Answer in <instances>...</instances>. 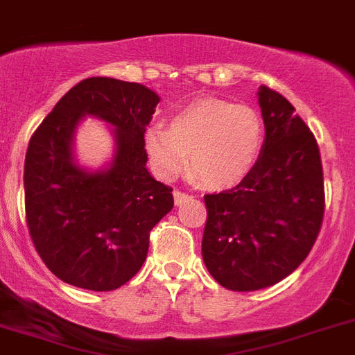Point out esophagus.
Returning a JSON list of instances; mask_svg holds the SVG:
<instances>
[{
  "mask_svg": "<svg viewBox=\"0 0 355 355\" xmlns=\"http://www.w3.org/2000/svg\"><path fill=\"white\" fill-rule=\"evenodd\" d=\"M173 198H175V203H177V205H182V203H186L191 196L186 195V193H182V191H175Z\"/></svg>",
  "mask_w": 355,
  "mask_h": 355,
  "instance_id": "34e87169",
  "label": "esophagus"
}]
</instances>
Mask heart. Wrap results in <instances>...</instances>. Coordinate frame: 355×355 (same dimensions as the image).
I'll return each mask as SVG.
<instances>
[{
    "label": "heart",
    "instance_id": "b5f03b06",
    "mask_svg": "<svg viewBox=\"0 0 355 355\" xmlns=\"http://www.w3.org/2000/svg\"><path fill=\"white\" fill-rule=\"evenodd\" d=\"M264 141L261 114L248 105L203 98L178 110L169 128L150 125L144 150L159 177L173 178L187 166L203 186L232 187L254 169Z\"/></svg>",
    "mask_w": 355,
    "mask_h": 355
}]
</instances>
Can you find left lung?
Returning <instances> with one entry per match:
<instances>
[{
    "mask_svg": "<svg viewBox=\"0 0 355 355\" xmlns=\"http://www.w3.org/2000/svg\"><path fill=\"white\" fill-rule=\"evenodd\" d=\"M264 143L236 187L205 195L202 257L223 288L255 291L293 273L309 255L325 209L318 143L295 107L259 87Z\"/></svg>",
    "mask_w": 355,
    "mask_h": 355,
    "instance_id": "8db88e82",
    "label": "left lung"
}]
</instances>
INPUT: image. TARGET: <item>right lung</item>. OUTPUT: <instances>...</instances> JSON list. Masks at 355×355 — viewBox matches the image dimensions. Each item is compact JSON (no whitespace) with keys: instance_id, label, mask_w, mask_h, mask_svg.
Listing matches in <instances>:
<instances>
[{"instance_id":"right-lung-1","label":"right lung","mask_w":355,"mask_h":355,"mask_svg":"<svg viewBox=\"0 0 355 355\" xmlns=\"http://www.w3.org/2000/svg\"><path fill=\"white\" fill-rule=\"evenodd\" d=\"M159 94L116 78L82 80L30 139L24 159L26 223L37 252L60 280L89 291L121 288L141 270L150 230L171 209V187L146 169L144 130ZM85 115L113 126L111 164L89 172L72 153Z\"/></svg>"}]
</instances>
